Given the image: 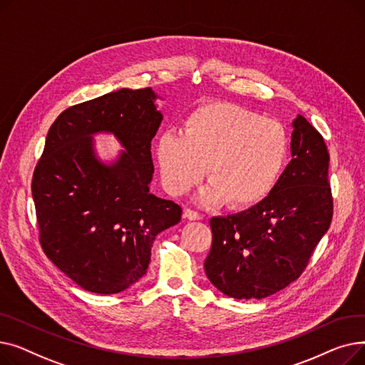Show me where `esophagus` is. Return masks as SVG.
Returning <instances> with one entry per match:
<instances>
[{"mask_svg": "<svg viewBox=\"0 0 365 365\" xmlns=\"http://www.w3.org/2000/svg\"><path fill=\"white\" fill-rule=\"evenodd\" d=\"M183 216H185L187 220H200V219H201V215L197 213V212H194V210H190V208H186V210H185Z\"/></svg>", "mask_w": 365, "mask_h": 365, "instance_id": "1", "label": "esophagus"}]
</instances>
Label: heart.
<instances>
[{"label": "heart", "instance_id": "obj_1", "mask_svg": "<svg viewBox=\"0 0 365 365\" xmlns=\"http://www.w3.org/2000/svg\"><path fill=\"white\" fill-rule=\"evenodd\" d=\"M290 155L287 128L244 106L215 102L190 112L183 133L165 130L157 140L164 186L182 195L205 175V204L244 210L260 204L278 185Z\"/></svg>", "mask_w": 365, "mask_h": 365}]
</instances>
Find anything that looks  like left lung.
Masks as SVG:
<instances>
[{
    "instance_id": "1",
    "label": "left lung",
    "mask_w": 365,
    "mask_h": 365,
    "mask_svg": "<svg viewBox=\"0 0 365 365\" xmlns=\"http://www.w3.org/2000/svg\"><path fill=\"white\" fill-rule=\"evenodd\" d=\"M293 128V158L271 195L245 212L210 220L213 242L205 275L229 297L263 299L285 289L302 275L330 227L327 146L302 115Z\"/></svg>"
}]
</instances>
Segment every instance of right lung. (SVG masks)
<instances>
[{
    "mask_svg": "<svg viewBox=\"0 0 365 365\" xmlns=\"http://www.w3.org/2000/svg\"><path fill=\"white\" fill-rule=\"evenodd\" d=\"M152 88H121L63 110L50 127L32 178L46 256L81 289L115 294L148 271L150 247L180 222L182 208L149 190L150 140L163 115ZM112 132L125 146L105 165L92 136Z\"/></svg>",
    "mask_w": 365,
    "mask_h": 365,
    "instance_id": "obj_1",
    "label": "right lung"
}]
</instances>
